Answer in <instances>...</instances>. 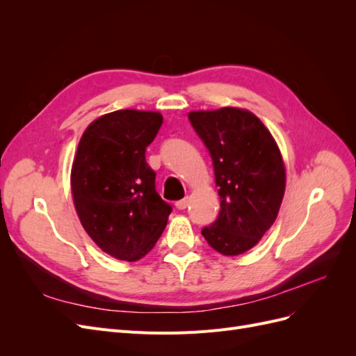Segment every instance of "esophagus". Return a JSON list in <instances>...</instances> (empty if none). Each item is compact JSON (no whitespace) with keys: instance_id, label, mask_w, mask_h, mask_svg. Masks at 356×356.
Segmentation results:
<instances>
[{"instance_id":"esophagus-1","label":"esophagus","mask_w":356,"mask_h":356,"mask_svg":"<svg viewBox=\"0 0 356 356\" xmlns=\"http://www.w3.org/2000/svg\"><path fill=\"white\" fill-rule=\"evenodd\" d=\"M175 207L179 209V211H182V209H186L187 207H188V197H184V199H181V200H178L177 203H175Z\"/></svg>"}]
</instances>
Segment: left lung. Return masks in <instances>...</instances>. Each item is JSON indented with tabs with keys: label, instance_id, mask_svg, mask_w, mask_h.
I'll use <instances>...</instances> for the list:
<instances>
[{
	"label": "left lung",
	"instance_id": "8db88e82",
	"mask_svg": "<svg viewBox=\"0 0 356 356\" xmlns=\"http://www.w3.org/2000/svg\"><path fill=\"white\" fill-rule=\"evenodd\" d=\"M190 123L209 149L221 199L218 218L202 229L222 255H239L272 227L285 193L281 152L260 118L248 110L224 106L191 111Z\"/></svg>",
	"mask_w": 356,
	"mask_h": 356
}]
</instances>
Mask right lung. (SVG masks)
<instances>
[{"label": "right lung", "mask_w": 356, "mask_h": 356, "mask_svg": "<svg viewBox=\"0 0 356 356\" xmlns=\"http://www.w3.org/2000/svg\"><path fill=\"white\" fill-rule=\"evenodd\" d=\"M161 123L160 113L118 110L96 118L79 143L74 207L92 241L117 260L136 261L152 251L172 211L145 160Z\"/></svg>", "instance_id": "add662e5"}]
</instances>
